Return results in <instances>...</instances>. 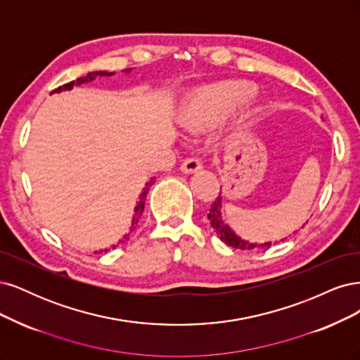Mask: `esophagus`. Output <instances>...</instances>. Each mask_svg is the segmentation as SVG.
<instances>
[{
  "instance_id": "obj_1",
  "label": "esophagus",
  "mask_w": 360,
  "mask_h": 360,
  "mask_svg": "<svg viewBox=\"0 0 360 360\" xmlns=\"http://www.w3.org/2000/svg\"><path fill=\"white\" fill-rule=\"evenodd\" d=\"M202 170V163L197 158H187L184 160V163L181 166L182 173H195Z\"/></svg>"
}]
</instances>
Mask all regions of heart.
<instances>
[{
    "mask_svg": "<svg viewBox=\"0 0 360 360\" xmlns=\"http://www.w3.org/2000/svg\"><path fill=\"white\" fill-rule=\"evenodd\" d=\"M257 88L243 80H229L194 89L185 98L179 113L184 130L203 133L211 130L229 113L256 96Z\"/></svg>",
    "mask_w": 360,
    "mask_h": 360,
    "instance_id": "heart-1",
    "label": "heart"
}]
</instances>
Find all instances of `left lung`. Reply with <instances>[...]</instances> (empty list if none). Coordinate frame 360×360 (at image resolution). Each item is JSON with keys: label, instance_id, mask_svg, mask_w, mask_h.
I'll use <instances>...</instances> for the list:
<instances>
[{"label": "left lung", "instance_id": "8db88e82", "mask_svg": "<svg viewBox=\"0 0 360 360\" xmlns=\"http://www.w3.org/2000/svg\"><path fill=\"white\" fill-rule=\"evenodd\" d=\"M221 206H223V197H221V193H219V195L217 197L215 202L211 206L207 218H210V223H211L212 229L215 230V233L224 243H227V245L233 247V248H239V250H264V248L271 247V242H264V243L250 242V240L242 239L239 235H236L235 231L230 229V226L224 221ZM281 240H284V239H281Z\"/></svg>", "mask_w": 360, "mask_h": 360}]
</instances>
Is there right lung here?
Masks as SVG:
<instances>
[{"instance_id":"right-lung-1","label":"right lung","mask_w":360,"mask_h":360,"mask_svg":"<svg viewBox=\"0 0 360 360\" xmlns=\"http://www.w3.org/2000/svg\"><path fill=\"white\" fill-rule=\"evenodd\" d=\"M131 72V68H127L125 70V73H130ZM115 73L112 72V73H109V72H91V73H88L86 76H82V77H79V79H76V80H72V82H68V84H65V85H63V86H60V88H56V89H53L51 94H53V92H63V91H70V89H73V86H80V85H84V84H89V82H92V80H96L97 77H110V76H113ZM154 179H155V176L154 178H150L146 184H145V187H143V191L141 193V195H139V202L136 203V206H134V215H133V219H131V226H130V230H129V233H125L124 236H122V239L121 240H118V243H115V245H112L110 248H117L121 242H125V240H129V236H130V233L131 231L134 230V227L137 226V223H139V218H141V215L143 214V210H145V200H146V195H148V193H149V188H150V185L154 184ZM110 248H104V250H101L100 252H106V251H109ZM97 252V251H96Z\"/></svg>"}]
</instances>
